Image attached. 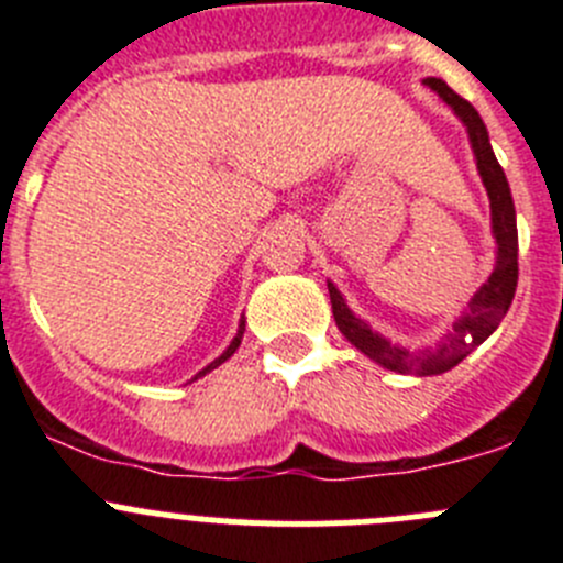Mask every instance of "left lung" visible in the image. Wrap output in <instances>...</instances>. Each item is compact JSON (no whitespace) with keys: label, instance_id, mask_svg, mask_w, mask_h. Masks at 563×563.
<instances>
[{"label":"left lung","instance_id":"left-lung-1","mask_svg":"<svg viewBox=\"0 0 563 563\" xmlns=\"http://www.w3.org/2000/svg\"><path fill=\"white\" fill-rule=\"evenodd\" d=\"M434 92H440V98L454 109L462 118V123L467 126V137H471V146L476 154V168L482 174V183L487 188V197H490V220H494V236L496 245H499V256H496V267L490 273L485 285L476 290V296L471 298L467 312L454 324V330L445 335V341L434 350H400L395 343H389L386 338H380L377 332L369 330L366 321L352 316V310L346 307L341 292L330 287V301H332V316H335L338 330L346 335V341L355 343L363 355H369L372 361H377L380 366L391 372H400V375H442L449 372L451 366L467 357L471 352L485 341L490 332L499 327V321L505 318V312L510 310V301L516 296V285H519V233H516V208L514 197H510V186H507V177L501 172L499 161H496L490 141H487V129L482 123L479 112H476L465 98H460L449 84L442 78H426Z\"/></svg>","mask_w":563,"mask_h":563}]
</instances>
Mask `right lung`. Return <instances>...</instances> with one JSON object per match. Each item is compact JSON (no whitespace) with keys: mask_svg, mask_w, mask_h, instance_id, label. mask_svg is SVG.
Masks as SVG:
<instances>
[{"mask_svg":"<svg viewBox=\"0 0 563 563\" xmlns=\"http://www.w3.org/2000/svg\"><path fill=\"white\" fill-rule=\"evenodd\" d=\"M242 332H245V321H242V324H239V332H236V338H233V341H231V346H228V350H225V352H222V355H220V357H217V361H213V363H211V366H206V369H202V372H200V375H197V377L208 375V372H211V369H217V366H220V363H222V361H228V357H231V355H233V352H236L239 341H242Z\"/></svg>","mask_w":563,"mask_h":563,"instance_id":"add662e5","label":"right lung"}]
</instances>
